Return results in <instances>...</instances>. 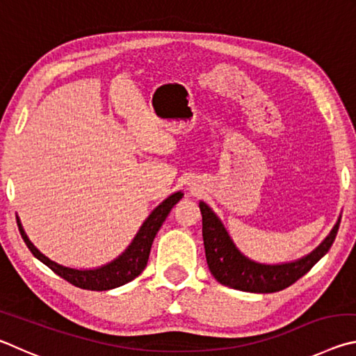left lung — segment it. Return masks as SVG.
I'll list each match as a JSON object with an SVG mask.
<instances>
[{"mask_svg":"<svg viewBox=\"0 0 356 356\" xmlns=\"http://www.w3.org/2000/svg\"><path fill=\"white\" fill-rule=\"evenodd\" d=\"M200 209L202 213L204 248L210 273L222 286L254 293L282 291L308 273L331 248L341 222V218L337 220L328 237L308 256L293 262L268 265L254 262L242 254L234 245L221 220L206 202L201 201Z\"/></svg>","mask_w":356,"mask_h":356,"instance_id":"obj_1","label":"left lung"}]
</instances>
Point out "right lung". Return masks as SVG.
Returning <instances> with one entry per match:
<instances>
[{
    "mask_svg": "<svg viewBox=\"0 0 356 356\" xmlns=\"http://www.w3.org/2000/svg\"><path fill=\"white\" fill-rule=\"evenodd\" d=\"M184 193L177 191L172 193L171 196H168L166 200L156 206L152 213H150L146 221L143 222L140 231L136 232L135 238L131 240V243L127 246L122 254L114 259L110 264L102 265L97 268L91 270H78L64 267L61 264H56L51 259H48L45 254L35 248L34 243L28 238L25 229L22 226V221L17 215V225H19V231L22 234L23 240H25L29 251L33 252L34 257H38L40 262H44L48 268H51L56 275L61 276L65 281H69L70 284H74L80 289H86V291H110V289L124 286L135 280L138 275L143 273V270L146 268L147 259L150 248H152V242L159 232V229L163 225L166 216L170 215L171 209L182 200Z\"/></svg>",
    "mask_w": 356,
    "mask_h": 356,
    "instance_id": "1",
    "label": "right lung"
}]
</instances>
